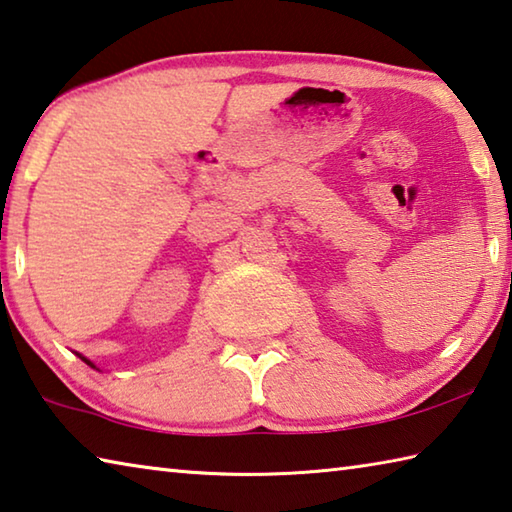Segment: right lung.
<instances>
[{"label":"right lung","mask_w":512,"mask_h":512,"mask_svg":"<svg viewBox=\"0 0 512 512\" xmlns=\"http://www.w3.org/2000/svg\"><path fill=\"white\" fill-rule=\"evenodd\" d=\"M82 360H85V362H87V365H91V362H89V360H87V358H82Z\"/></svg>","instance_id":"right-lung-1"}]
</instances>
